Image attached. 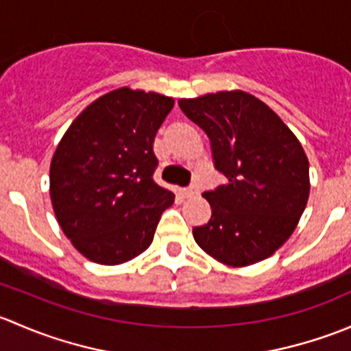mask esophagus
<instances>
[{
  "label": "esophagus",
  "mask_w": 351,
  "mask_h": 351,
  "mask_svg": "<svg viewBox=\"0 0 351 351\" xmlns=\"http://www.w3.org/2000/svg\"><path fill=\"white\" fill-rule=\"evenodd\" d=\"M193 193H197V189H195V186H186V189H180V195H182L183 198L192 197Z\"/></svg>",
  "instance_id": "obj_1"
}]
</instances>
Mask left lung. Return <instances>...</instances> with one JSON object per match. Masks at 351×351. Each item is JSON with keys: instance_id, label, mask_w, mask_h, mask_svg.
I'll return each mask as SVG.
<instances>
[{"instance_id": "left-lung-1", "label": "left lung", "mask_w": 351, "mask_h": 351, "mask_svg": "<svg viewBox=\"0 0 351 351\" xmlns=\"http://www.w3.org/2000/svg\"><path fill=\"white\" fill-rule=\"evenodd\" d=\"M210 141L224 185L207 190L212 215L193 228L198 246L231 267L274 254L295 229L309 197V161L280 117L244 91L178 101Z\"/></svg>"}]
</instances>
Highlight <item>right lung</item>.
Returning a JSON list of instances; mask_svg holds the SVG:
<instances>
[{"label":"right lung","instance_id":"1","mask_svg":"<svg viewBox=\"0 0 351 351\" xmlns=\"http://www.w3.org/2000/svg\"><path fill=\"white\" fill-rule=\"evenodd\" d=\"M175 100L130 88L88 105L51 162V200L64 234L100 265L132 260L153 243L175 193L153 180V143Z\"/></svg>","mask_w":351,"mask_h":351}]
</instances>
